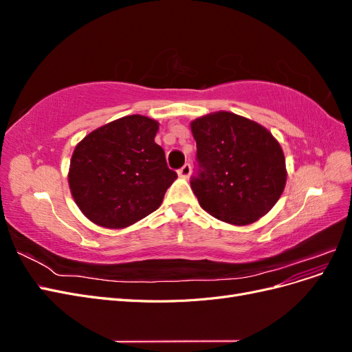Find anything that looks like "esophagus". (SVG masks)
<instances>
[{
  "instance_id": "1",
  "label": "esophagus",
  "mask_w": 352,
  "mask_h": 352,
  "mask_svg": "<svg viewBox=\"0 0 352 352\" xmlns=\"http://www.w3.org/2000/svg\"><path fill=\"white\" fill-rule=\"evenodd\" d=\"M177 173H179V176H180V177L188 179V177L190 176V173H192V167H190V164H189V163H186V164H185L182 168L179 170Z\"/></svg>"
}]
</instances>
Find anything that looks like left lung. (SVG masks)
<instances>
[{
    "label": "left lung",
    "mask_w": 352,
    "mask_h": 352,
    "mask_svg": "<svg viewBox=\"0 0 352 352\" xmlns=\"http://www.w3.org/2000/svg\"><path fill=\"white\" fill-rule=\"evenodd\" d=\"M198 176L190 180L199 206L229 225L247 226L273 208L286 185L280 144L257 122L216 111L190 122Z\"/></svg>",
    "instance_id": "left-lung-1"
}]
</instances>
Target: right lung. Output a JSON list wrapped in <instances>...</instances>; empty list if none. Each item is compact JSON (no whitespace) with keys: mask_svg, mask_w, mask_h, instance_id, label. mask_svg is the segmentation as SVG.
Here are the masks:
<instances>
[{"mask_svg":"<svg viewBox=\"0 0 352 352\" xmlns=\"http://www.w3.org/2000/svg\"><path fill=\"white\" fill-rule=\"evenodd\" d=\"M157 132V120L132 114L92 131L74 148L70 192L95 225L123 229L162 206L177 175L154 142Z\"/></svg>","mask_w":352,"mask_h":352,"instance_id":"obj_1","label":"right lung"}]
</instances>
